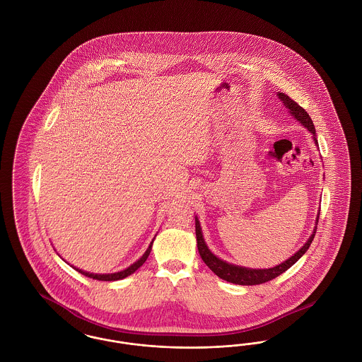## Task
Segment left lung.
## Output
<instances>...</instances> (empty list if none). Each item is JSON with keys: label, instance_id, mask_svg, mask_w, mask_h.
<instances>
[{"label": "left lung", "instance_id": "left-lung-1", "mask_svg": "<svg viewBox=\"0 0 362 362\" xmlns=\"http://www.w3.org/2000/svg\"><path fill=\"white\" fill-rule=\"evenodd\" d=\"M278 98L281 99V102L284 103V105H286V108L289 110V112L292 114L293 117L300 122L304 127H307L310 130V133L313 134L315 142L317 144L315 126H313V122L310 119L308 112L301 105H298V103H296L294 100H292L288 95H285L282 92H278ZM317 221H319V217L316 218V225H317ZM315 233H316V228H315L313 233L310 235L308 241L293 257H291L288 260H285L284 263L278 264L276 267H272V269H247V267H241V266H236V264H232V263H226L223 259L217 258L214 254H211L210 250L207 248L206 243L204 240L202 229H201L199 221L195 217L197 247H198L201 258L206 263L207 267L216 276H220L221 279H225L228 282L236 284V285H259V284L269 282V281L274 279L276 276H281L288 269H291L293 264L307 252V250L310 248V243H312L313 238H315Z\"/></svg>", "mask_w": 362, "mask_h": 362}]
</instances>
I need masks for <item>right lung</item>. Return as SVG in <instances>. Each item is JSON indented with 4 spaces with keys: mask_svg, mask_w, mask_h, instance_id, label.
Wrapping results in <instances>:
<instances>
[{
    "mask_svg": "<svg viewBox=\"0 0 362 362\" xmlns=\"http://www.w3.org/2000/svg\"><path fill=\"white\" fill-rule=\"evenodd\" d=\"M151 250H152V243H151V245L148 247V250L145 251V254H144L141 258L138 259L136 263H133L130 267H127L126 270H122L119 273H114V274H92V273H86V272H83V270L76 269V267H74V269H76L78 273H81L83 276H89V278L98 279V281H118V279H123V278L133 274V273L137 270L138 267H141V266L145 263V260L149 257Z\"/></svg>",
    "mask_w": 362,
    "mask_h": 362,
    "instance_id": "right-lung-1",
    "label": "right lung"
}]
</instances>
